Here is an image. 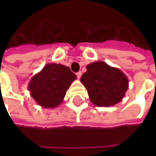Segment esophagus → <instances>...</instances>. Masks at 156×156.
Here are the masks:
<instances>
[{"label":"esophagus","mask_w":156,"mask_h":156,"mask_svg":"<svg viewBox=\"0 0 156 156\" xmlns=\"http://www.w3.org/2000/svg\"><path fill=\"white\" fill-rule=\"evenodd\" d=\"M76 75H77V78H81V76H82V72L81 71L78 72V73H76Z\"/></svg>","instance_id":"1"}]
</instances>
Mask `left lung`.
<instances>
[{
    "instance_id": "left-lung-1",
    "label": "left lung",
    "mask_w": 156,
    "mask_h": 156,
    "mask_svg": "<svg viewBox=\"0 0 156 156\" xmlns=\"http://www.w3.org/2000/svg\"><path fill=\"white\" fill-rule=\"evenodd\" d=\"M86 68L87 72L82 75L81 82L94 105L106 107L121 101L129 83L119 69L112 68L105 62H94Z\"/></svg>"
}]
</instances>
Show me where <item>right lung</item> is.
Listing matches in <instances>:
<instances>
[{
  "label": "right lung",
  "mask_w": 156,
  "mask_h": 156,
  "mask_svg": "<svg viewBox=\"0 0 156 156\" xmlns=\"http://www.w3.org/2000/svg\"><path fill=\"white\" fill-rule=\"evenodd\" d=\"M76 75L62 64L49 63L30 81L28 88L35 101L45 108H55L64 98Z\"/></svg>",
  "instance_id": "add662e5"
}]
</instances>
